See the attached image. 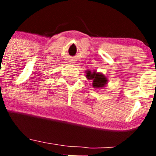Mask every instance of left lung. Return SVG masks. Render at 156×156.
I'll list each match as a JSON object with an SVG mask.
<instances>
[{
  "label": "left lung",
  "mask_w": 156,
  "mask_h": 156,
  "mask_svg": "<svg viewBox=\"0 0 156 156\" xmlns=\"http://www.w3.org/2000/svg\"><path fill=\"white\" fill-rule=\"evenodd\" d=\"M86 77L87 80H92V86L94 88H101L105 87L106 84L108 83V79L107 77L101 73H97L94 70L91 72L90 70H87L86 71Z\"/></svg>",
  "instance_id": "1"
}]
</instances>
